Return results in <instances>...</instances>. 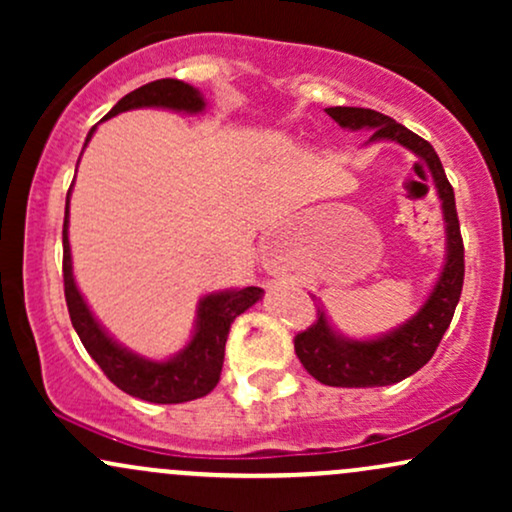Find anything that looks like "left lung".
Here are the masks:
<instances>
[{"label": "left lung", "mask_w": 512, "mask_h": 512, "mask_svg": "<svg viewBox=\"0 0 512 512\" xmlns=\"http://www.w3.org/2000/svg\"><path fill=\"white\" fill-rule=\"evenodd\" d=\"M325 113L339 127L368 129L373 142H395L426 163L433 175L440 209L445 221V264L440 269L436 286L428 293L419 313L411 315L404 325L373 339H351L339 334L327 320L322 305H317V320L308 330L296 334L293 346L303 368L330 387H383L409 378L424 368L436 354L440 339L450 327L464 281V245L457 221L455 192L445 178L443 163L431 144L399 122L378 110L368 108H325ZM313 301L317 298L313 296Z\"/></svg>", "instance_id": "8db88e82"}]
</instances>
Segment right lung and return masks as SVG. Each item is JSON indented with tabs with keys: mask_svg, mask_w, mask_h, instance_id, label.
<instances>
[{
	"mask_svg": "<svg viewBox=\"0 0 512 512\" xmlns=\"http://www.w3.org/2000/svg\"><path fill=\"white\" fill-rule=\"evenodd\" d=\"M137 108H163L197 115L207 108V103H204L199 88L185 84V81L158 79L120 98L103 120ZM93 132H96V127H91V132H88L86 144L91 142ZM69 195H72V187L67 192L62 228L64 298H67L74 330L79 334L81 344L86 346L88 356L101 366L110 383H115L127 395L144 399V402L180 404L209 395L221 378L223 351H226L228 330H231L233 320L260 301L264 291L257 286H245V289L207 293L197 305L195 332L178 354L166 358V361H151V358L134 354L105 332V327L93 317L79 286H76L72 248H69Z\"/></svg>",
	"mask_w": 512,
	"mask_h": 512,
	"instance_id": "obj_1",
	"label": "right lung"
}]
</instances>
